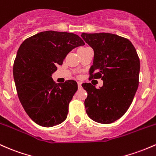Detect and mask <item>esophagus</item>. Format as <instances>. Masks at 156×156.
Returning a JSON list of instances; mask_svg holds the SVG:
<instances>
[{
	"instance_id": "34e87169",
	"label": "esophagus",
	"mask_w": 156,
	"mask_h": 156,
	"mask_svg": "<svg viewBox=\"0 0 156 156\" xmlns=\"http://www.w3.org/2000/svg\"><path fill=\"white\" fill-rule=\"evenodd\" d=\"M77 85H78V87H79V88H81V87H82V83H81V82H77Z\"/></svg>"
}]
</instances>
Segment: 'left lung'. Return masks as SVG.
Instances as JSON below:
<instances>
[{
  "label": "left lung",
  "instance_id": "left-lung-1",
  "mask_svg": "<svg viewBox=\"0 0 156 156\" xmlns=\"http://www.w3.org/2000/svg\"><path fill=\"white\" fill-rule=\"evenodd\" d=\"M81 37L94 49L90 79H101L103 86H82L87 93V116L101 124L115 122L128 110L139 87L140 60L128 39L110 33H83Z\"/></svg>",
  "mask_w": 156,
  "mask_h": 156
}]
</instances>
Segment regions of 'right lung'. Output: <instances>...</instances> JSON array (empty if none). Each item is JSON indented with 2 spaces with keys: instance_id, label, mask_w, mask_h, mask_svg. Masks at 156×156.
I'll use <instances>...</instances> for the list:
<instances>
[{
  "instance_id": "1",
  "label": "right lung",
  "mask_w": 156,
  "mask_h": 156,
  "mask_svg": "<svg viewBox=\"0 0 156 156\" xmlns=\"http://www.w3.org/2000/svg\"><path fill=\"white\" fill-rule=\"evenodd\" d=\"M83 45L82 38L73 33L45 31L26 39L19 47L13 66L17 96L37 125L53 127L67 118L77 83L69 80L57 85L51 73L71 50Z\"/></svg>"
}]
</instances>
